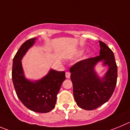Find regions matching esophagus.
Instances as JSON below:
<instances>
[{
    "mask_svg": "<svg viewBox=\"0 0 130 130\" xmlns=\"http://www.w3.org/2000/svg\"><path fill=\"white\" fill-rule=\"evenodd\" d=\"M65 77H66V78L67 79L70 78V77H71V74H70V72H65Z\"/></svg>",
    "mask_w": 130,
    "mask_h": 130,
    "instance_id": "34e87169",
    "label": "esophagus"
}]
</instances>
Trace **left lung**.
Returning a JSON list of instances; mask_svg holds the SVG:
<instances>
[{
    "label": "left lung",
    "instance_id": "1",
    "mask_svg": "<svg viewBox=\"0 0 130 130\" xmlns=\"http://www.w3.org/2000/svg\"><path fill=\"white\" fill-rule=\"evenodd\" d=\"M99 42L101 49L98 56L79 61L70 69L74 99L77 106L86 110H94L106 103L117 83V67L114 54L104 42ZM99 62L108 67L101 78L95 69Z\"/></svg>",
    "mask_w": 130,
    "mask_h": 130
}]
</instances>
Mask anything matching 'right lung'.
<instances>
[{
	"mask_svg": "<svg viewBox=\"0 0 130 130\" xmlns=\"http://www.w3.org/2000/svg\"><path fill=\"white\" fill-rule=\"evenodd\" d=\"M36 39L33 38L24 42L14 56L12 80L17 95L24 106L35 112L47 113L55 106L57 94L65 79V72L51 69L40 79L32 81L25 77L22 59Z\"/></svg>",
	"mask_w": 130,
	"mask_h": 130,
	"instance_id": "obj_1",
	"label": "right lung"
}]
</instances>
